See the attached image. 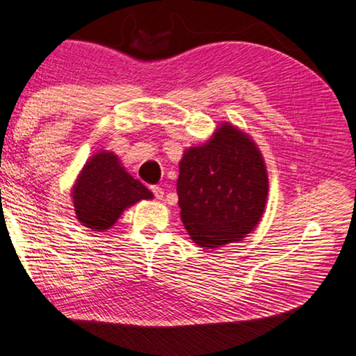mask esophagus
<instances>
[{"label": "esophagus", "mask_w": 356, "mask_h": 356, "mask_svg": "<svg viewBox=\"0 0 356 356\" xmlns=\"http://www.w3.org/2000/svg\"><path fill=\"white\" fill-rule=\"evenodd\" d=\"M151 191H153V194H154V197H156L157 200L164 199V189L159 188V186H153V188H151Z\"/></svg>", "instance_id": "obj_1"}]
</instances>
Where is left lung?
I'll list each match as a JSON object with an SVG mask.
<instances>
[{"mask_svg":"<svg viewBox=\"0 0 356 356\" xmlns=\"http://www.w3.org/2000/svg\"><path fill=\"white\" fill-rule=\"evenodd\" d=\"M177 192L181 220L197 246L240 241L265 209L264 157L249 136L225 123L205 145L184 151Z\"/></svg>","mask_w":356,"mask_h":356,"instance_id":"left-lung-1","label":"left lung"}]
</instances>
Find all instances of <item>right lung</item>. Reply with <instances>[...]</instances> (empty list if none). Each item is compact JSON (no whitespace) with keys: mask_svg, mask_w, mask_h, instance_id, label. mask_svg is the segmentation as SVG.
Here are the masks:
<instances>
[{"mask_svg":"<svg viewBox=\"0 0 356 356\" xmlns=\"http://www.w3.org/2000/svg\"><path fill=\"white\" fill-rule=\"evenodd\" d=\"M72 199L80 222L102 232L110 229L127 207L153 199V194L121 167L118 156L101 151L86 162L79 175Z\"/></svg>","mask_w":356,"mask_h":356,"instance_id":"1","label":"right lung"}]
</instances>
